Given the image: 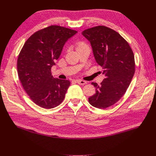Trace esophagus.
Instances as JSON below:
<instances>
[{"label": "esophagus", "instance_id": "esophagus-1", "mask_svg": "<svg viewBox=\"0 0 156 156\" xmlns=\"http://www.w3.org/2000/svg\"><path fill=\"white\" fill-rule=\"evenodd\" d=\"M77 83L79 84H81V85H84V84H85L87 83V82L85 81H83V80H81V79L77 80Z\"/></svg>", "mask_w": 156, "mask_h": 156}]
</instances>
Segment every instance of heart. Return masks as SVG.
<instances>
[{"mask_svg":"<svg viewBox=\"0 0 156 156\" xmlns=\"http://www.w3.org/2000/svg\"><path fill=\"white\" fill-rule=\"evenodd\" d=\"M85 45V44H83V43H82V42H80V43H79V44H78V45H77V48H79V47L83 46V45Z\"/></svg>","mask_w":156,"mask_h":156,"instance_id":"heart-1","label":"heart"}]
</instances>
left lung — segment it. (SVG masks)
Returning a JSON list of instances; mask_svg holds the SVG:
<instances>
[{"instance_id": "8db88e82", "label": "left lung", "mask_w": 156, "mask_h": 156, "mask_svg": "<svg viewBox=\"0 0 156 156\" xmlns=\"http://www.w3.org/2000/svg\"><path fill=\"white\" fill-rule=\"evenodd\" d=\"M90 43L96 63L105 75L100 85L92 83L96 94L88 98L98 108L114 105L123 96L135 73L133 53L120 34L105 26H97L82 32Z\"/></svg>"}]
</instances>
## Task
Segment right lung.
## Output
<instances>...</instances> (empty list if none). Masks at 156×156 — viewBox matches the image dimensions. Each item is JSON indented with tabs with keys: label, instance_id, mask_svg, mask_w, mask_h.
Returning <instances> with one entry per match:
<instances>
[{
	"label": "right lung",
	"instance_id": "right-lung-1",
	"mask_svg": "<svg viewBox=\"0 0 156 156\" xmlns=\"http://www.w3.org/2000/svg\"><path fill=\"white\" fill-rule=\"evenodd\" d=\"M77 33L57 25L45 28L27 40L19 55V79L32 101L42 108L56 107L64 100L70 82L55 78L51 69L66 42Z\"/></svg>",
	"mask_w": 156,
	"mask_h": 156
}]
</instances>
